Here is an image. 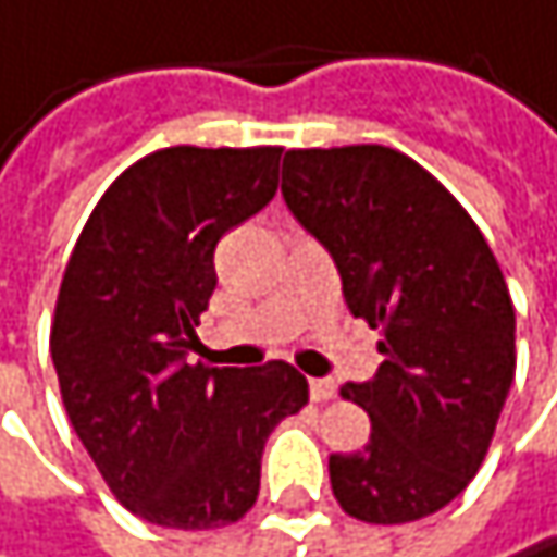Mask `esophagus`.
<instances>
[{"mask_svg": "<svg viewBox=\"0 0 557 557\" xmlns=\"http://www.w3.org/2000/svg\"><path fill=\"white\" fill-rule=\"evenodd\" d=\"M310 395H313V401H330V398H336V382L333 379H313L310 382Z\"/></svg>", "mask_w": 557, "mask_h": 557, "instance_id": "1", "label": "esophagus"}]
</instances>
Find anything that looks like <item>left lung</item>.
I'll return each mask as SVG.
<instances>
[{
  "mask_svg": "<svg viewBox=\"0 0 557 557\" xmlns=\"http://www.w3.org/2000/svg\"><path fill=\"white\" fill-rule=\"evenodd\" d=\"M284 198L343 276L349 310L382 333L366 385V450L333 454V496L359 522L401 525L457 499L483 467L516 375V310L467 208L392 146L287 149Z\"/></svg>",
  "mask_w": 557,
  "mask_h": 557,
  "instance_id": "left-lung-1",
  "label": "left lung"
}]
</instances>
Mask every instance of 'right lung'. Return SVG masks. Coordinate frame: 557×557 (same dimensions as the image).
<instances>
[{"instance_id":"right-lung-1","label":"right lung","mask_w":557,"mask_h":557,"mask_svg":"<svg viewBox=\"0 0 557 557\" xmlns=\"http://www.w3.org/2000/svg\"><path fill=\"white\" fill-rule=\"evenodd\" d=\"M281 146H169L94 205L61 276L51 359L64 411L110 493L162 529L237 522L267 434L310 401L287 362L188 366L221 234L276 191Z\"/></svg>"}]
</instances>
